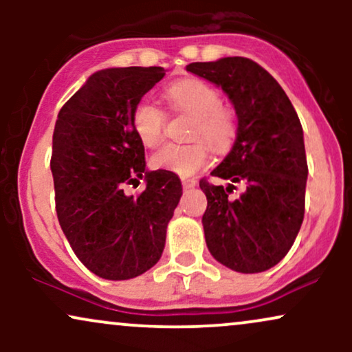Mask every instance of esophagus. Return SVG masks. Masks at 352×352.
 I'll use <instances>...</instances> for the list:
<instances>
[{
	"instance_id": "1",
	"label": "esophagus",
	"mask_w": 352,
	"mask_h": 352,
	"mask_svg": "<svg viewBox=\"0 0 352 352\" xmlns=\"http://www.w3.org/2000/svg\"><path fill=\"white\" fill-rule=\"evenodd\" d=\"M182 185H184V188H193L197 185V180L195 179H182Z\"/></svg>"
}]
</instances>
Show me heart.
<instances>
[{
	"mask_svg": "<svg viewBox=\"0 0 352 352\" xmlns=\"http://www.w3.org/2000/svg\"><path fill=\"white\" fill-rule=\"evenodd\" d=\"M165 99L173 112L195 117L190 137L204 140L187 145H165L152 155L153 168L192 175L208 162V145L217 152L232 148L236 139V117L232 109L221 104V96L215 87L200 79H184L167 87ZM165 125L167 114L155 102L140 99L135 104L132 129L145 147H157L162 142Z\"/></svg>",
	"mask_w": 352,
	"mask_h": 352,
	"instance_id": "1",
	"label": "heart"
}]
</instances>
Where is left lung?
I'll use <instances>...</instances> for the list:
<instances>
[{
	"label": "left lung",
	"instance_id": "left-lung-1",
	"mask_svg": "<svg viewBox=\"0 0 352 352\" xmlns=\"http://www.w3.org/2000/svg\"><path fill=\"white\" fill-rule=\"evenodd\" d=\"M187 71L221 87L238 117L235 144L210 173L230 184L200 180L207 195L205 241L233 272H266L289 252L305 218L308 164L301 122L276 79L252 59L192 63ZM235 183L245 192L232 199Z\"/></svg>",
	"mask_w": 352,
	"mask_h": 352
}]
</instances>
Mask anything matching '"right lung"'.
I'll return each mask as SVG.
<instances>
[{"instance_id":"right-lung-1","label":"right lung","mask_w":352,"mask_h":352,"mask_svg":"<svg viewBox=\"0 0 352 352\" xmlns=\"http://www.w3.org/2000/svg\"><path fill=\"white\" fill-rule=\"evenodd\" d=\"M165 76L164 67L94 72L59 111L51 172L56 212L76 256L106 280H131L160 260L167 225L182 197L173 172L145 168L132 129L135 104ZM146 179L140 196L125 184Z\"/></svg>"}]
</instances>
